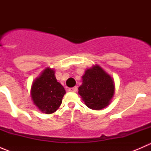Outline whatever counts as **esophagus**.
Instances as JSON below:
<instances>
[{
  "label": "esophagus",
  "mask_w": 151,
  "mask_h": 151,
  "mask_svg": "<svg viewBox=\"0 0 151 151\" xmlns=\"http://www.w3.org/2000/svg\"><path fill=\"white\" fill-rule=\"evenodd\" d=\"M68 91H71V92H77V87H73V88H68Z\"/></svg>",
  "instance_id": "1"
}]
</instances>
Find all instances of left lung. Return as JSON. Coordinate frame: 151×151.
<instances>
[{"mask_svg":"<svg viewBox=\"0 0 151 151\" xmlns=\"http://www.w3.org/2000/svg\"><path fill=\"white\" fill-rule=\"evenodd\" d=\"M82 81L78 93L88 107L100 110L109 104L115 93V83L101 66L96 65L87 69Z\"/></svg>","mask_w":151,"mask_h":151,"instance_id":"1","label":"left lung"}]
</instances>
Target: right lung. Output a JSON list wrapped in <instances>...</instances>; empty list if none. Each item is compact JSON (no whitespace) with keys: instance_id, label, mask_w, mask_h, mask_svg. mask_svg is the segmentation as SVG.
I'll return each mask as SVG.
<instances>
[{"instance_id":"right-lung-1","label":"right lung","mask_w":151,"mask_h":151,"mask_svg":"<svg viewBox=\"0 0 151 151\" xmlns=\"http://www.w3.org/2000/svg\"><path fill=\"white\" fill-rule=\"evenodd\" d=\"M65 93L63 85L56 80L54 69L50 68H45L31 86L33 104L46 114L53 113L58 109Z\"/></svg>"}]
</instances>
